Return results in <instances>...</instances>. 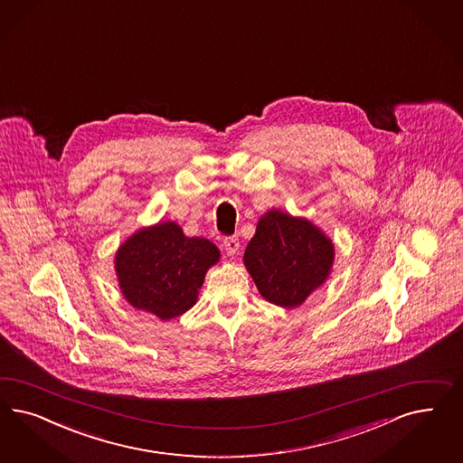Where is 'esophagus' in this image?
Returning <instances> with one entry per match:
<instances>
[{"mask_svg": "<svg viewBox=\"0 0 463 463\" xmlns=\"http://www.w3.org/2000/svg\"><path fill=\"white\" fill-rule=\"evenodd\" d=\"M240 241L237 237H228V239L223 240V249L226 255H230V257H233V255H237L239 252Z\"/></svg>", "mask_w": 463, "mask_h": 463, "instance_id": "obj_1", "label": "esophagus"}]
</instances>
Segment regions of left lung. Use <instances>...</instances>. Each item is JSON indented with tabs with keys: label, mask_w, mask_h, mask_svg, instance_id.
<instances>
[{
	"label": "left lung",
	"mask_w": 463,
	"mask_h": 463,
	"mask_svg": "<svg viewBox=\"0 0 463 463\" xmlns=\"http://www.w3.org/2000/svg\"><path fill=\"white\" fill-rule=\"evenodd\" d=\"M243 264L269 303L295 308L327 281L334 243L312 222L270 209L257 223Z\"/></svg>",
	"instance_id": "left-lung-1"
}]
</instances>
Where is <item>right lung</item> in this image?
I'll return each instance as SVG.
<instances>
[{
  "label": "right lung",
  "mask_w": 463,
  "mask_h": 463,
  "mask_svg": "<svg viewBox=\"0 0 463 463\" xmlns=\"http://www.w3.org/2000/svg\"><path fill=\"white\" fill-rule=\"evenodd\" d=\"M218 247L201 237H185L175 222L137 230L116 254L120 291L135 308L170 320L197 301Z\"/></svg>",
  "instance_id": "obj_1"
}]
</instances>
